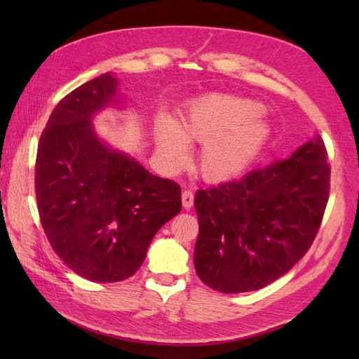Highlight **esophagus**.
I'll list each match as a JSON object with an SVG mask.
<instances>
[{
    "label": "esophagus",
    "mask_w": 359,
    "mask_h": 359,
    "mask_svg": "<svg viewBox=\"0 0 359 359\" xmlns=\"http://www.w3.org/2000/svg\"><path fill=\"white\" fill-rule=\"evenodd\" d=\"M193 203H194L193 191L191 190H184V191H182V205H184V209L190 210Z\"/></svg>",
    "instance_id": "34e87169"
}]
</instances>
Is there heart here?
Instances as JSON below:
<instances>
[{"mask_svg":"<svg viewBox=\"0 0 359 359\" xmlns=\"http://www.w3.org/2000/svg\"><path fill=\"white\" fill-rule=\"evenodd\" d=\"M259 112L261 106L252 100L208 96L188 109L179 126L169 120L156 125L158 154L169 168L177 169L188 160L185 142L203 145L198 158L203 177H233L250 165L267 136Z\"/></svg>","mask_w":359,"mask_h":359,"instance_id":"1","label":"heart"}]
</instances>
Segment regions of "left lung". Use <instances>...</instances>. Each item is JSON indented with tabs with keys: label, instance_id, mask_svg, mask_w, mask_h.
I'll use <instances>...</instances> for the list:
<instances>
[{
	"label": "left lung",
	"instance_id": "8db88e82",
	"mask_svg": "<svg viewBox=\"0 0 359 359\" xmlns=\"http://www.w3.org/2000/svg\"><path fill=\"white\" fill-rule=\"evenodd\" d=\"M330 180L327 151L317 136L239 180L198 190V277L231 294L259 290L287 274L317 238Z\"/></svg>",
	"mask_w": 359,
	"mask_h": 359
}]
</instances>
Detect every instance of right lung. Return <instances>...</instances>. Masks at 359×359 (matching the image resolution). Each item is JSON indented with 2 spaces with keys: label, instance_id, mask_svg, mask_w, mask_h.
<instances>
[{
  "label": "right lung",
  "instance_id": "obj_1",
  "mask_svg": "<svg viewBox=\"0 0 359 359\" xmlns=\"http://www.w3.org/2000/svg\"><path fill=\"white\" fill-rule=\"evenodd\" d=\"M109 72L72 90L39 137L34 191L42 229L63 263L92 282L136 274L151 239L182 210L174 180L109 150L90 118L112 100Z\"/></svg>",
  "mask_w": 359,
  "mask_h": 359
}]
</instances>
